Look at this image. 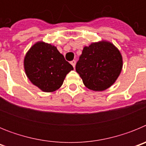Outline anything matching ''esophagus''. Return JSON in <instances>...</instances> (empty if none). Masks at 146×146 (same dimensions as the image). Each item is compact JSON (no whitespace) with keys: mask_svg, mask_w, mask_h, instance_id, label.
Instances as JSON below:
<instances>
[{"mask_svg":"<svg viewBox=\"0 0 146 146\" xmlns=\"http://www.w3.org/2000/svg\"><path fill=\"white\" fill-rule=\"evenodd\" d=\"M71 64H72V66H73V67H75V64H76V61L74 60H72V61H71Z\"/></svg>","mask_w":146,"mask_h":146,"instance_id":"obj_1","label":"esophagus"}]
</instances>
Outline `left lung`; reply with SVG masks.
<instances>
[{
  "instance_id": "8db88e82",
  "label": "left lung",
  "mask_w": 146,
  "mask_h": 146,
  "mask_svg": "<svg viewBox=\"0 0 146 146\" xmlns=\"http://www.w3.org/2000/svg\"><path fill=\"white\" fill-rule=\"evenodd\" d=\"M119 50L108 42L85 47L76 64V72L88 88L104 91L115 82L122 69Z\"/></svg>"
}]
</instances>
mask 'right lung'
<instances>
[{
    "label": "right lung",
    "mask_w": 146,
    "mask_h": 146,
    "mask_svg": "<svg viewBox=\"0 0 146 146\" xmlns=\"http://www.w3.org/2000/svg\"><path fill=\"white\" fill-rule=\"evenodd\" d=\"M24 66L31 82L45 92L58 89L66 74L74 69L55 46L42 42L35 44L27 52Z\"/></svg>",
    "instance_id": "obj_1"
}]
</instances>
